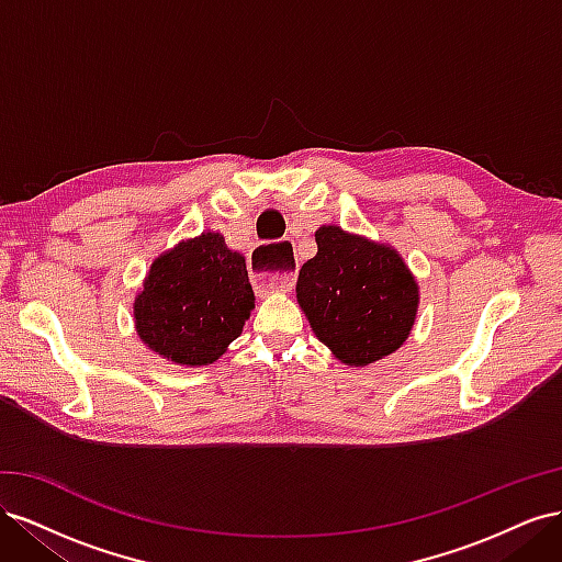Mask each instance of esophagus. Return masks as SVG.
Masks as SVG:
<instances>
[{
	"label": "esophagus",
	"instance_id": "34e87169",
	"mask_svg": "<svg viewBox=\"0 0 562 562\" xmlns=\"http://www.w3.org/2000/svg\"><path fill=\"white\" fill-rule=\"evenodd\" d=\"M291 248L285 244L281 246H258L252 250V281L260 291H271V293H283L291 291L295 285V271L293 267L285 265L283 252ZM283 259L284 265L279 266L276 260Z\"/></svg>",
	"mask_w": 562,
	"mask_h": 562
}]
</instances>
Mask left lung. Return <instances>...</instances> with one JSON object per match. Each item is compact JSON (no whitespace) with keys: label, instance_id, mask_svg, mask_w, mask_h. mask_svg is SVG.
Masks as SVG:
<instances>
[{"label":"left lung","instance_id":"left-lung-1","mask_svg":"<svg viewBox=\"0 0 562 562\" xmlns=\"http://www.w3.org/2000/svg\"><path fill=\"white\" fill-rule=\"evenodd\" d=\"M314 236L318 252L295 285L314 335L349 368L401 349L419 307L417 279L401 252L337 225H321Z\"/></svg>","mask_w":562,"mask_h":562}]
</instances>
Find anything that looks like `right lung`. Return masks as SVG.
Wrapping results in <instances>:
<instances>
[{
  "label": "right lung",
  "instance_id": "obj_1",
  "mask_svg": "<svg viewBox=\"0 0 562 562\" xmlns=\"http://www.w3.org/2000/svg\"><path fill=\"white\" fill-rule=\"evenodd\" d=\"M252 310L246 258L209 229L149 265L135 293L133 321L149 351L182 368H201L227 351Z\"/></svg>",
  "mask_w": 562,
  "mask_h": 562
}]
</instances>
